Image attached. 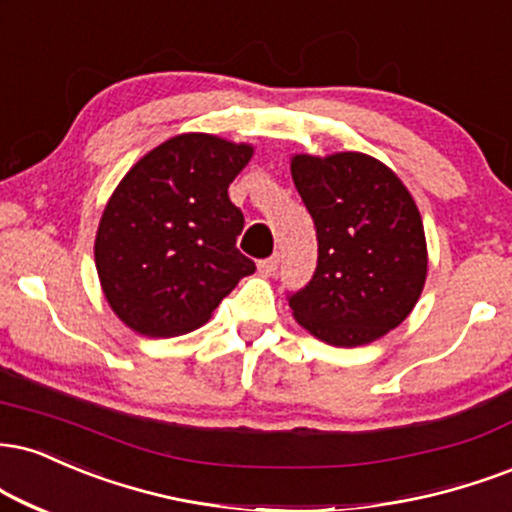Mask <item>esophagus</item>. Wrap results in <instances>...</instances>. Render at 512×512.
Listing matches in <instances>:
<instances>
[{"label": "esophagus", "instance_id": "1", "mask_svg": "<svg viewBox=\"0 0 512 512\" xmlns=\"http://www.w3.org/2000/svg\"><path fill=\"white\" fill-rule=\"evenodd\" d=\"M257 269H260V274H264V276H274L276 269H279V255H272V257H267V260H262L260 264H257Z\"/></svg>", "mask_w": 512, "mask_h": 512}]
</instances>
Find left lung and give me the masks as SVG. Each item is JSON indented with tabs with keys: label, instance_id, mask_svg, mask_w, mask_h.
Returning a JSON list of instances; mask_svg holds the SVG:
<instances>
[{
	"label": "left lung",
	"instance_id": "8db88e82",
	"mask_svg": "<svg viewBox=\"0 0 512 512\" xmlns=\"http://www.w3.org/2000/svg\"><path fill=\"white\" fill-rule=\"evenodd\" d=\"M293 183L317 231V269L288 295L319 341L355 348L396 329L420 300L427 243L420 209L389 166L362 152L295 155Z\"/></svg>",
	"mask_w": 512,
	"mask_h": 512
}]
</instances>
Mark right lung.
Returning a JSON list of instances; mask_svg holds the SVG:
<instances>
[{"mask_svg":"<svg viewBox=\"0 0 512 512\" xmlns=\"http://www.w3.org/2000/svg\"><path fill=\"white\" fill-rule=\"evenodd\" d=\"M252 147L207 133L166 140L123 176L95 238L102 291L143 336H181L212 317L255 262L236 248L229 186Z\"/></svg>","mask_w":512,"mask_h":512,"instance_id":"add662e5","label":"right lung"}]
</instances>
